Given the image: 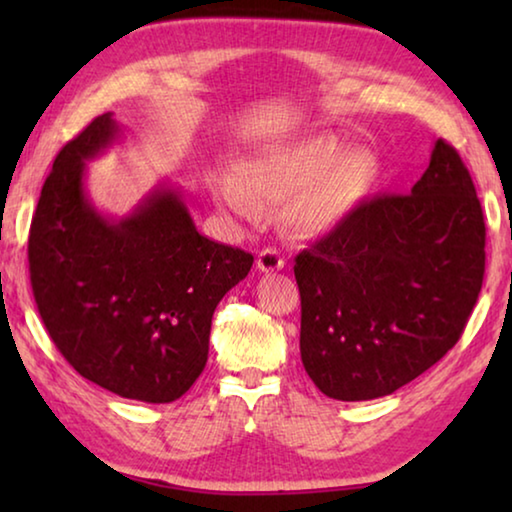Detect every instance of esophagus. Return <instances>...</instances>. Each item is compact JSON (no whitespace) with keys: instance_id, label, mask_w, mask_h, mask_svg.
<instances>
[{"instance_id":"obj_1","label":"esophagus","mask_w":512,"mask_h":512,"mask_svg":"<svg viewBox=\"0 0 512 512\" xmlns=\"http://www.w3.org/2000/svg\"><path fill=\"white\" fill-rule=\"evenodd\" d=\"M284 257L277 253L275 248H264L262 253L257 255V268L262 273H273V271H282L284 268Z\"/></svg>"}]
</instances>
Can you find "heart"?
I'll list each match as a JSON object with an SVG mask.
<instances>
[{"instance_id": "b5f03b06", "label": "heart", "mask_w": 512, "mask_h": 512, "mask_svg": "<svg viewBox=\"0 0 512 512\" xmlns=\"http://www.w3.org/2000/svg\"><path fill=\"white\" fill-rule=\"evenodd\" d=\"M239 176L223 173L214 196L239 219H253L262 203L290 201L289 219L302 235H325L363 203L375 183L368 153H345L334 137L266 146L241 160Z\"/></svg>"}]
</instances>
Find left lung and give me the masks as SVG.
<instances>
[{
    "mask_svg": "<svg viewBox=\"0 0 512 512\" xmlns=\"http://www.w3.org/2000/svg\"><path fill=\"white\" fill-rule=\"evenodd\" d=\"M300 357L341 402L395 393L461 339L485 273L470 171L438 140L411 194L375 196L296 257Z\"/></svg>",
    "mask_w": 512,
    "mask_h": 512,
    "instance_id": "8db88e82",
    "label": "left lung"
}]
</instances>
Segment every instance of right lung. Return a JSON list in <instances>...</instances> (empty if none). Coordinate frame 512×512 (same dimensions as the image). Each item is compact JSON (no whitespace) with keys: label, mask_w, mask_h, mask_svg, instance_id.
<instances>
[{"label":"right lung","mask_w":512,"mask_h":512,"mask_svg":"<svg viewBox=\"0 0 512 512\" xmlns=\"http://www.w3.org/2000/svg\"><path fill=\"white\" fill-rule=\"evenodd\" d=\"M119 137L106 112L56 155L31 221V287L51 341L81 377L167 404L203 372L214 309L253 255L201 235L171 185L121 219L101 214L85 192V162Z\"/></svg>","instance_id":"right-lung-1"}]
</instances>
